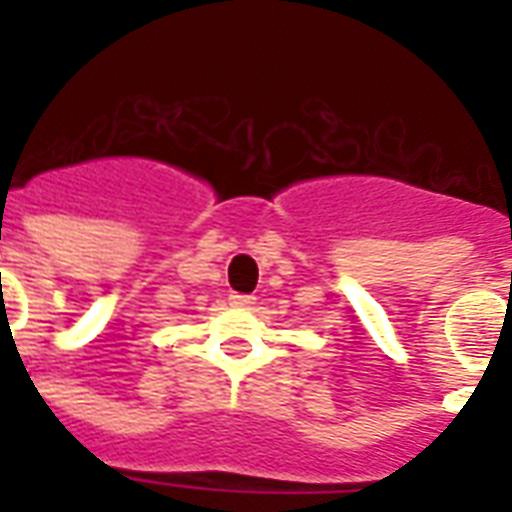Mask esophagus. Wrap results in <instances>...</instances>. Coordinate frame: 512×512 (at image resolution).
I'll return each instance as SVG.
<instances>
[{
    "label": "esophagus",
    "instance_id": "obj_1",
    "mask_svg": "<svg viewBox=\"0 0 512 512\" xmlns=\"http://www.w3.org/2000/svg\"><path fill=\"white\" fill-rule=\"evenodd\" d=\"M231 303L233 305H244V308H247V305L255 303V297H252V295H231Z\"/></svg>",
    "mask_w": 512,
    "mask_h": 512
}]
</instances>
